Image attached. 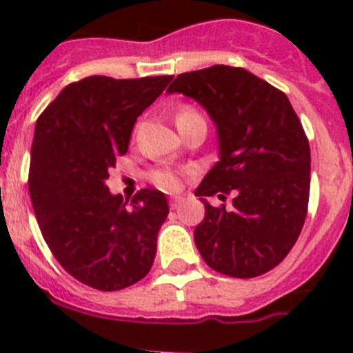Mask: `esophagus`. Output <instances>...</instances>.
I'll list each match as a JSON object with an SVG mask.
<instances>
[{
    "label": "esophagus",
    "instance_id": "1",
    "mask_svg": "<svg viewBox=\"0 0 353 353\" xmlns=\"http://www.w3.org/2000/svg\"><path fill=\"white\" fill-rule=\"evenodd\" d=\"M182 196H171L170 198V207L171 208H179L180 203H182Z\"/></svg>",
    "mask_w": 353,
    "mask_h": 353
}]
</instances>
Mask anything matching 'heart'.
I'll return each mask as SVG.
<instances>
[{"label":"heart","instance_id":"heart-1","mask_svg":"<svg viewBox=\"0 0 353 353\" xmlns=\"http://www.w3.org/2000/svg\"><path fill=\"white\" fill-rule=\"evenodd\" d=\"M194 117H201V114L192 108H182L179 113H176V123ZM152 182L157 187H161V189H164V191H174V189H179L180 185V176L179 173H174L173 170L161 168V170H155L154 173H152Z\"/></svg>","mask_w":353,"mask_h":353}]
</instances>
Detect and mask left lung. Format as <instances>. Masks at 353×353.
I'll list each match as a JSON object with an SVG mask.
<instances>
[{"mask_svg":"<svg viewBox=\"0 0 353 353\" xmlns=\"http://www.w3.org/2000/svg\"><path fill=\"white\" fill-rule=\"evenodd\" d=\"M168 93L203 105L219 139V161L194 192L205 205L194 230L199 254L224 276L269 272L297 242L310 201V143L288 97L228 65L180 74ZM226 194H234L232 209L206 201Z\"/></svg>","mask_w":353,"mask_h":353,"instance_id":"1","label":"left lung"}]
</instances>
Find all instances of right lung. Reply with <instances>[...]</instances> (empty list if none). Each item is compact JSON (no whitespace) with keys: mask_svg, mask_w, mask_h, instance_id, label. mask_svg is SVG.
<instances>
[{"mask_svg":"<svg viewBox=\"0 0 353 353\" xmlns=\"http://www.w3.org/2000/svg\"><path fill=\"white\" fill-rule=\"evenodd\" d=\"M171 79L84 77L37 120L28 187L40 232L61 267L95 290L127 288L154 265L166 196L141 189L129 201L105 180L127 154L138 117Z\"/></svg>","mask_w":353,"mask_h":353,"instance_id":"add662e5","label":"right lung"}]
</instances>
